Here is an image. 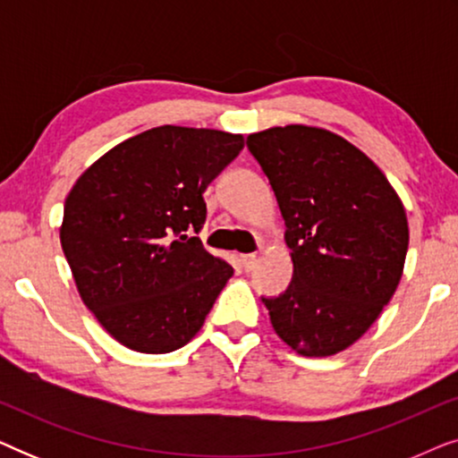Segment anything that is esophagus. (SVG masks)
<instances>
[{
	"label": "esophagus",
	"mask_w": 458,
	"mask_h": 458,
	"mask_svg": "<svg viewBox=\"0 0 458 458\" xmlns=\"http://www.w3.org/2000/svg\"><path fill=\"white\" fill-rule=\"evenodd\" d=\"M240 260H242L243 271H252L254 265H256V254H242Z\"/></svg>",
	"instance_id": "obj_1"
}]
</instances>
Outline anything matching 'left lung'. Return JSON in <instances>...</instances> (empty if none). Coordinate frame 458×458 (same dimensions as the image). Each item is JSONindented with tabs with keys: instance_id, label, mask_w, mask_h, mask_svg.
Instances as JSON below:
<instances>
[{
	"instance_id": "left-lung-1",
	"label": "left lung",
	"mask_w": 458,
	"mask_h": 458,
	"mask_svg": "<svg viewBox=\"0 0 458 458\" xmlns=\"http://www.w3.org/2000/svg\"><path fill=\"white\" fill-rule=\"evenodd\" d=\"M246 143L292 250V284L262 298L275 334L302 356L342 352L377 321L403 277L404 206L379 166L327 129L287 124Z\"/></svg>"
}]
</instances>
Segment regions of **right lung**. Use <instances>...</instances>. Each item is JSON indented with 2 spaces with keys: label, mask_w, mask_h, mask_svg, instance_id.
<instances>
[{
  "label": "right lung",
  "mask_w": 458,
  "mask_h": 458,
  "mask_svg": "<svg viewBox=\"0 0 458 458\" xmlns=\"http://www.w3.org/2000/svg\"><path fill=\"white\" fill-rule=\"evenodd\" d=\"M243 135L156 127L118 143L77 179L60 243L87 309L123 346L166 354L185 346L233 267L191 235L202 193L242 152Z\"/></svg>",
  "instance_id": "1"
}]
</instances>
